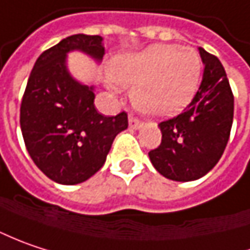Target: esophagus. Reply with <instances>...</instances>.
<instances>
[{
    "instance_id": "obj_1",
    "label": "esophagus",
    "mask_w": 250,
    "mask_h": 250,
    "mask_svg": "<svg viewBox=\"0 0 250 250\" xmlns=\"http://www.w3.org/2000/svg\"><path fill=\"white\" fill-rule=\"evenodd\" d=\"M144 124L138 118H135L133 115H129V128L131 129H139Z\"/></svg>"
}]
</instances>
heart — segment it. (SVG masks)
Instances as JSON below:
<instances>
[{
	"label": "heart",
	"mask_w": 250,
	"mask_h": 250,
	"mask_svg": "<svg viewBox=\"0 0 250 250\" xmlns=\"http://www.w3.org/2000/svg\"><path fill=\"white\" fill-rule=\"evenodd\" d=\"M203 62L191 47L153 44L138 53L117 57L111 64L108 87L132 88V103L153 118L181 112L198 90Z\"/></svg>",
	"instance_id": "heart-1"
}]
</instances>
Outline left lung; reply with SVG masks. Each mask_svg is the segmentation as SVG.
<instances>
[{
  "label": "left lung",
  "mask_w": 250,
  "mask_h": 250,
  "mask_svg": "<svg viewBox=\"0 0 250 250\" xmlns=\"http://www.w3.org/2000/svg\"><path fill=\"white\" fill-rule=\"evenodd\" d=\"M203 82L193 101L174 118L159 124L162 144L149 152L166 179L193 181L206 176L222 156L232 128L233 94L221 62L198 47Z\"/></svg>",
  "instance_id": "obj_1"
}]
</instances>
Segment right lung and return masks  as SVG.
I'll return each instance as SVG.
<instances>
[{
	"label": "right lung",
	"instance_id": "obj_1",
	"mask_svg": "<svg viewBox=\"0 0 250 250\" xmlns=\"http://www.w3.org/2000/svg\"><path fill=\"white\" fill-rule=\"evenodd\" d=\"M80 50L101 62L98 35H71L38 57L21 103V129L33 163L50 180L73 186L88 180L105 163L115 136L128 128V115H101L94 85L71 77L67 53Z\"/></svg>",
	"mask_w": 250,
	"mask_h": 250
}]
</instances>
